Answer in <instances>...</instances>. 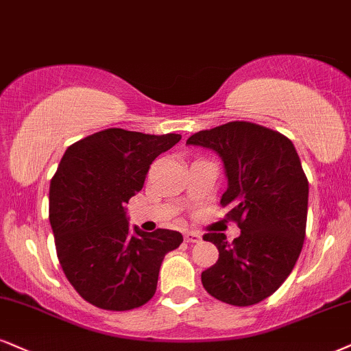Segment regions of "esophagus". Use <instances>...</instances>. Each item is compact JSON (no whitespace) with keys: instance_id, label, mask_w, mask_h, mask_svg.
Segmentation results:
<instances>
[{"instance_id":"obj_1","label":"esophagus","mask_w":351,"mask_h":351,"mask_svg":"<svg viewBox=\"0 0 351 351\" xmlns=\"http://www.w3.org/2000/svg\"><path fill=\"white\" fill-rule=\"evenodd\" d=\"M185 241L192 242V244H193V242H200L202 236L195 231H187V232H185Z\"/></svg>"}]
</instances>
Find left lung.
Masks as SVG:
<instances>
[{
	"label": "left lung",
	"instance_id": "obj_1",
	"mask_svg": "<svg viewBox=\"0 0 351 351\" xmlns=\"http://www.w3.org/2000/svg\"><path fill=\"white\" fill-rule=\"evenodd\" d=\"M187 145L219 154L228 177L221 206L241 236L228 242L208 232L219 257L202 274L203 288L232 306H252L288 278L300 257L308 219V177L291 140L250 122H229L193 133Z\"/></svg>",
	"mask_w": 351,
	"mask_h": 351
}]
</instances>
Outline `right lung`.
<instances>
[{
  "mask_svg": "<svg viewBox=\"0 0 351 351\" xmlns=\"http://www.w3.org/2000/svg\"><path fill=\"white\" fill-rule=\"evenodd\" d=\"M180 135L107 128L64 151L50 182L49 218L60 265L93 306L130 311L154 296L164 255L180 232H130L127 205L145 185L151 162Z\"/></svg>",
  "mask_w": 351,
  "mask_h": 351,
  "instance_id": "1",
  "label": "right lung"
}]
</instances>
